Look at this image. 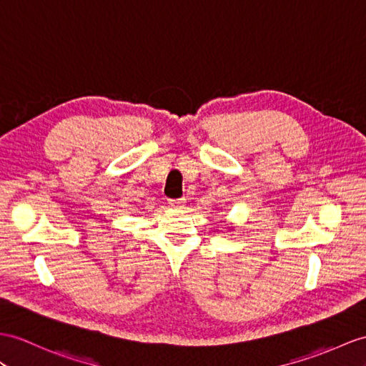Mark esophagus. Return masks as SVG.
Instances as JSON below:
<instances>
[{
  "label": "esophagus",
  "instance_id": "1",
  "mask_svg": "<svg viewBox=\"0 0 366 366\" xmlns=\"http://www.w3.org/2000/svg\"><path fill=\"white\" fill-rule=\"evenodd\" d=\"M184 199H178V200H169V204H171L172 208H183L184 207Z\"/></svg>",
  "mask_w": 366,
  "mask_h": 366
}]
</instances>
